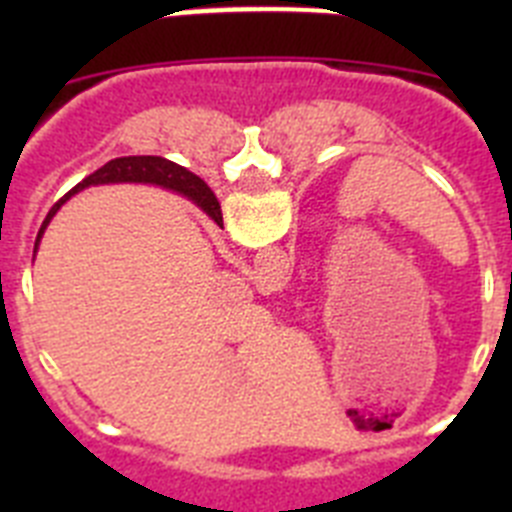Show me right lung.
Here are the masks:
<instances>
[{"label": "right lung", "mask_w": 512, "mask_h": 512, "mask_svg": "<svg viewBox=\"0 0 512 512\" xmlns=\"http://www.w3.org/2000/svg\"><path fill=\"white\" fill-rule=\"evenodd\" d=\"M117 182L161 184V187L176 189V192H182L184 197H189V200L200 207V210H205L217 225H223L220 202H217V197L212 194V189L202 182L200 176H194L192 171L182 169L179 164H174V161H166V158H161V156H125V158H115V161H110V164H104L102 169H97L94 174H89L84 182L76 184L69 194H63L61 200L51 207V212H48V217L43 220V225H40L38 241H40V235H43L45 225L51 223V217L56 215L58 207L69 200L71 194L81 192V189H87V187H94V184H117ZM38 241H35V248H38Z\"/></svg>", "instance_id": "add662e5"}]
</instances>
